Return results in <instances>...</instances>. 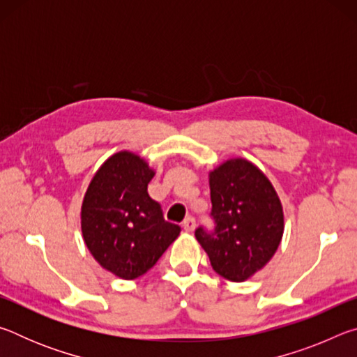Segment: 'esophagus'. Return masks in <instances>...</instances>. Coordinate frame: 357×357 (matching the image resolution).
Here are the masks:
<instances>
[{"instance_id":"obj_1","label":"esophagus","mask_w":357,"mask_h":357,"mask_svg":"<svg viewBox=\"0 0 357 357\" xmlns=\"http://www.w3.org/2000/svg\"><path fill=\"white\" fill-rule=\"evenodd\" d=\"M183 228L185 233H192L195 229V219L193 217H187V219L183 222Z\"/></svg>"}]
</instances>
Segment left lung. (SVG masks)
Segmentation results:
<instances>
[{"label":"left lung","mask_w":357,"mask_h":357,"mask_svg":"<svg viewBox=\"0 0 357 357\" xmlns=\"http://www.w3.org/2000/svg\"><path fill=\"white\" fill-rule=\"evenodd\" d=\"M209 189L215 229L198 228L195 238L217 274L244 282L279 249L285 229L280 198L268 176L243 157L211 170Z\"/></svg>","instance_id":"1"}]
</instances>
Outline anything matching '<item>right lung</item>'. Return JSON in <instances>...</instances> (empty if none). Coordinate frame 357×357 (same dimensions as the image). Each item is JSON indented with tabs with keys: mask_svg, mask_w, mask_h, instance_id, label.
I'll list each match as a JSON object with an SVG mask.
<instances>
[{
	"mask_svg": "<svg viewBox=\"0 0 357 357\" xmlns=\"http://www.w3.org/2000/svg\"><path fill=\"white\" fill-rule=\"evenodd\" d=\"M155 172L130 151L100 165L82 203V234L96 261L113 275L134 280L157 263L181 228L168 223L148 195Z\"/></svg>",
	"mask_w": 357,
	"mask_h": 357,
	"instance_id": "obj_1",
	"label": "right lung"
}]
</instances>
